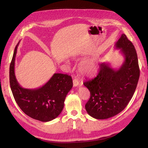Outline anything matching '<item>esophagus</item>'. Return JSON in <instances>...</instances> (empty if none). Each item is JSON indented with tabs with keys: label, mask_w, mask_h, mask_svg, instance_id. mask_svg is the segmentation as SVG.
<instances>
[{
	"label": "esophagus",
	"mask_w": 148,
	"mask_h": 148,
	"mask_svg": "<svg viewBox=\"0 0 148 148\" xmlns=\"http://www.w3.org/2000/svg\"><path fill=\"white\" fill-rule=\"evenodd\" d=\"M73 86L76 87V86H78L79 84V82L77 79H74L73 80Z\"/></svg>",
	"instance_id": "1"
}]
</instances>
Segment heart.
I'll return each instance as SVG.
<instances>
[{"mask_svg":"<svg viewBox=\"0 0 148 148\" xmlns=\"http://www.w3.org/2000/svg\"><path fill=\"white\" fill-rule=\"evenodd\" d=\"M79 71L83 75L90 77L95 75L97 71V65L92 61H84L79 65Z\"/></svg>","mask_w":148,"mask_h":148,"instance_id":"b5f03b06","label":"heart"}]
</instances>
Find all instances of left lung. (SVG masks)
<instances>
[{"label":"left lung","mask_w":148,"mask_h":148,"mask_svg":"<svg viewBox=\"0 0 148 148\" xmlns=\"http://www.w3.org/2000/svg\"><path fill=\"white\" fill-rule=\"evenodd\" d=\"M125 60L118 69L102 62L96 77L83 84L90 91L85 105L88 114L96 119H107L121 112L132 98L137 86L140 69L136 51L126 35L115 44Z\"/></svg>","instance_id":"1"}]
</instances>
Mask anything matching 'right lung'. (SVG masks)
<instances>
[{"mask_svg":"<svg viewBox=\"0 0 148 148\" xmlns=\"http://www.w3.org/2000/svg\"><path fill=\"white\" fill-rule=\"evenodd\" d=\"M15 48L10 65V85L14 99L23 112L33 119L49 122L60 115L67 94L73 87L72 78L66 74L54 73L42 86L36 89L22 88L15 75Z\"/></svg>","mask_w":148,"mask_h":148,"instance_id":"add662e5","label":"right lung"}]
</instances>
